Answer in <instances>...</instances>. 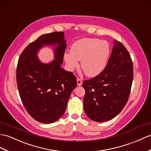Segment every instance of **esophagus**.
<instances>
[{
  "label": "esophagus",
  "instance_id": "esophagus-1",
  "mask_svg": "<svg viewBox=\"0 0 151 151\" xmlns=\"http://www.w3.org/2000/svg\"><path fill=\"white\" fill-rule=\"evenodd\" d=\"M76 80H77V85H78V86H81L82 84V80L80 79V78H77Z\"/></svg>",
  "mask_w": 151,
  "mask_h": 151
}]
</instances>
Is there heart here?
Wrapping results in <instances>:
<instances>
[{"mask_svg":"<svg viewBox=\"0 0 151 151\" xmlns=\"http://www.w3.org/2000/svg\"><path fill=\"white\" fill-rule=\"evenodd\" d=\"M110 54V45L107 41L99 38H83L75 41L71 52H65L64 59L69 69L78 66L89 77H94L103 71Z\"/></svg>","mask_w":151,"mask_h":151,"instance_id":"1","label":"heart"}]
</instances>
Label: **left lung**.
<instances>
[{
	"instance_id": "obj_1",
	"label": "left lung",
	"mask_w": 151,
	"mask_h": 151,
	"mask_svg": "<svg viewBox=\"0 0 151 151\" xmlns=\"http://www.w3.org/2000/svg\"><path fill=\"white\" fill-rule=\"evenodd\" d=\"M133 79L131 56L120 42L114 40L113 51L100 74L83 82V109L92 120L104 122L114 118L127 104Z\"/></svg>"
}]
</instances>
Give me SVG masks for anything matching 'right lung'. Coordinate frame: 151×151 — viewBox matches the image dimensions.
I'll return each instance as SVG.
<instances>
[{"label":"right lung","instance_id":"obj_1","mask_svg":"<svg viewBox=\"0 0 151 151\" xmlns=\"http://www.w3.org/2000/svg\"><path fill=\"white\" fill-rule=\"evenodd\" d=\"M45 45L55 47V60L48 64L37 57ZM66 45L62 31L44 34L28 45L19 59L17 82L21 100L31 116L40 123H53L64 114L76 86L73 73L61 68Z\"/></svg>","mask_w":151,"mask_h":151}]
</instances>
